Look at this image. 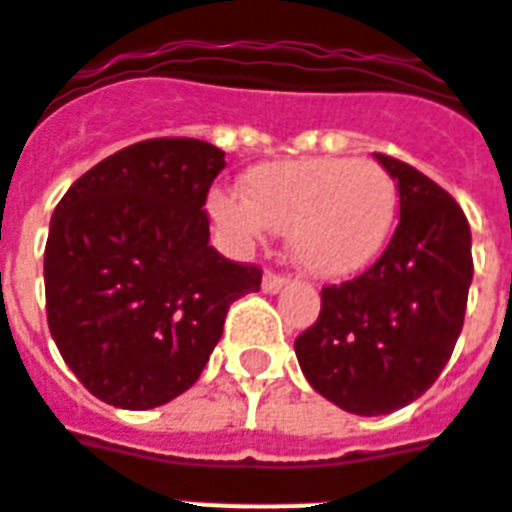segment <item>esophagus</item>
Listing matches in <instances>:
<instances>
[{"label": "esophagus", "instance_id": "esophagus-1", "mask_svg": "<svg viewBox=\"0 0 512 512\" xmlns=\"http://www.w3.org/2000/svg\"><path fill=\"white\" fill-rule=\"evenodd\" d=\"M288 282H290L288 277H282V274H271V271H268L266 277H263V290H266V293H279V290L285 288Z\"/></svg>", "mask_w": 512, "mask_h": 512}]
</instances>
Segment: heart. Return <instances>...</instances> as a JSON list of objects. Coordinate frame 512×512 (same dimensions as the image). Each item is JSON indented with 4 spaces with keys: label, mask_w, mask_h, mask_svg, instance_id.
I'll return each instance as SVG.
<instances>
[{
    "label": "heart",
    "mask_w": 512,
    "mask_h": 512,
    "mask_svg": "<svg viewBox=\"0 0 512 512\" xmlns=\"http://www.w3.org/2000/svg\"><path fill=\"white\" fill-rule=\"evenodd\" d=\"M208 208L235 244H255L268 230L288 233L296 266L312 277L345 279L384 252L397 189L373 161L299 158L255 167L244 175V197L216 191Z\"/></svg>",
    "instance_id": "heart-1"
}]
</instances>
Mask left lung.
I'll use <instances>...</instances> for the list:
<instances>
[{
	"mask_svg": "<svg viewBox=\"0 0 512 512\" xmlns=\"http://www.w3.org/2000/svg\"><path fill=\"white\" fill-rule=\"evenodd\" d=\"M400 224L362 277L321 290V315L299 334L310 386L359 417L392 414L428 392L450 362L472 285V230L461 205L392 156Z\"/></svg>",
	"mask_w": 512,
	"mask_h": 512,
	"instance_id": "obj_1",
	"label": "left lung"
}]
</instances>
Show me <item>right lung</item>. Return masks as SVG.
Instances as JSON below:
<instances>
[{"label": "right lung", "instance_id": "add662e5", "mask_svg": "<svg viewBox=\"0 0 512 512\" xmlns=\"http://www.w3.org/2000/svg\"><path fill=\"white\" fill-rule=\"evenodd\" d=\"M224 153L145 139L104 158L54 208L46 315L65 365L98 400L145 411L183 395L260 268L213 249L202 211Z\"/></svg>", "mask_w": 512, "mask_h": 512}]
</instances>
